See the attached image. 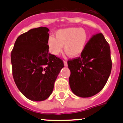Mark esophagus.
Wrapping results in <instances>:
<instances>
[{
  "label": "esophagus",
  "instance_id": "34e87169",
  "mask_svg": "<svg viewBox=\"0 0 123 123\" xmlns=\"http://www.w3.org/2000/svg\"><path fill=\"white\" fill-rule=\"evenodd\" d=\"M64 65H65V67H67L68 65L67 61H64Z\"/></svg>",
  "mask_w": 123,
  "mask_h": 123
}]
</instances>
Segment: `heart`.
<instances>
[{
	"mask_svg": "<svg viewBox=\"0 0 123 123\" xmlns=\"http://www.w3.org/2000/svg\"><path fill=\"white\" fill-rule=\"evenodd\" d=\"M56 38L49 36L48 45L50 52L54 55H58L64 50L70 57H76L83 51L87 40V34L83 28H71L58 30L55 33Z\"/></svg>",
	"mask_w": 123,
	"mask_h": 123,
	"instance_id": "heart-1",
	"label": "heart"
}]
</instances>
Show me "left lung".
Listing matches in <instances>:
<instances>
[{"mask_svg": "<svg viewBox=\"0 0 123 123\" xmlns=\"http://www.w3.org/2000/svg\"><path fill=\"white\" fill-rule=\"evenodd\" d=\"M69 83L77 96L89 98L106 85L112 69L110 47L101 33L92 36L80 57L68 61Z\"/></svg>", "mask_w": 123, "mask_h": 123, "instance_id": "obj_1", "label": "left lung"}]
</instances>
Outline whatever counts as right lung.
<instances>
[{"label": "right lung", "mask_w": 123, "mask_h": 123, "mask_svg": "<svg viewBox=\"0 0 123 123\" xmlns=\"http://www.w3.org/2000/svg\"><path fill=\"white\" fill-rule=\"evenodd\" d=\"M49 30H30L16 40L11 58L13 80L28 99L42 101L49 97L64 62L49 53Z\"/></svg>", "instance_id": "right-lung-1"}]
</instances>
